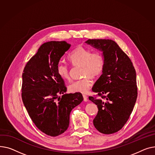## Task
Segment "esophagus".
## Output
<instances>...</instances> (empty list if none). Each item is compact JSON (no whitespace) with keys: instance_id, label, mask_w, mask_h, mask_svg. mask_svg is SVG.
<instances>
[{"instance_id":"obj_1","label":"esophagus","mask_w":155,"mask_h":155,"mask_svg":"<svg viewBox=\"0 0 155 155\" xmlns=\"http://www.w3.org/2000/svg\"><path fill=\"white\" fill-rule=\"evenodd\" d=\"M83 98H84V101L87 102V101H88V99H87V96H86V95H85V94H83Z\"/></svg>"}]
</instances>
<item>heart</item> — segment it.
Returning <instances> with one entry per match:
<instances>
[{"instance_id":"1","label":"heart","mask_w":155,"mask_h":155,"mask_svg":"<svg viewBox=\"0 0 155 155\" xmlns=\"http://www.w3.org/2000/svg\"><path fill=\"white\" fill-rule=\"evenodd\" d=\"M68 60L73 66H81V76L69 85L71 93H86L92 84L91 77L96 78L101 75L104 68V58L100 51H93L83 46L75 48L68 56ZM59 76L64 80L69 79V68L64 63L59 62L56 66Z\"/></svg>"}]
</instances>
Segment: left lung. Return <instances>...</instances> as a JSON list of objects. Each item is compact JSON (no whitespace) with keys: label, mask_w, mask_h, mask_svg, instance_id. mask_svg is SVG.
I'll return each instance as SVG.
<instances>
[{"label":"left lung","mask_w":155,"mask_h":155,"mask_svg":"<svg viewBox=\"0 0 155 155\" xmlns=\"http://www.w3.org/2000/svg\"><path fill=\"white\" fill-rule=\"evenodd\" d=\"M86 42L101 50L104 58L103 74L92 88L97 94L89 97L98 107L93 123L100 133H114L128 121L136 103V71L130 58L114 41L88 39Z\"/></svg>","instance_id":"obj_1"}]
</instances>
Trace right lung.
I'll return each instance as SVG.
<instances>
[{
	"mask_svg": "<svg viewBox=\"0 0 155 155\" xmlns=\"http://www.w3.org/2000/svg\"><path fill=\"white\" fill-rule=\"evenodd\" d=\"M71 44L66 41L43 44L22 72V99L37 128L51 136L65 132L72 109L83 101L81 93L64 94L67 87L56 66ZM62 94L61 97L58 94Z\"/></svg>",
	"mask_w": 155,
	"mask_h": 155,
	"instance_id": "right-lung-1",
	"label": "right lung"
}]
</instances>
